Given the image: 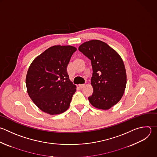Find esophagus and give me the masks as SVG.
I'll return each instance as SVG.
<instances>
[{"instance_id": "esophagus-1", "label": "esophagus", "mask_w": 157, "mask_h": 157, "mask_svg": "<svg viewBox=\"0 0 157 157\" xmlns=\"http://www.w3.org/2000/svg\"><path fill=\"white\" fill-rule=\"evenodd\" d=\"M85 84H79V87L81 88V89H82V88H84V87H85Z\"/></svg>"}]
</instances>
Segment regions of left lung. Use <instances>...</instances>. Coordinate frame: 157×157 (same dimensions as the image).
Masks as SVG:
<instances>
[{
  "label": "left lung",
  "mask_w": 157,
  "mask_h": 157,
  "mask_svg": "<svg viewBox=\"0 0 157 157\" xmlns=\"http://www.w3.org/2000/svg\"><path fill=\"white\" fill-rule=\"evenodd\" d=\"M79 50L91 60L93 93L88 97L94 107L109 110L121 100L126 86L124 62L118 52L100 40L82 43Z\"/></svg>",
  "instance_id": "left-lung-1"
}]
</instances>
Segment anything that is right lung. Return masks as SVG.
I'll return each mask as SVG.
<instances>
[{
  "instance_id": "add662e5",
  "label": "right lung",
  "mask_w": 157,
  "mask_h": 157,
  "mask_svg": "<svg viewBox=\"0 0 157 157\" xmlns=\"http://www.w3.org/2000/svg\"><path fill=\"white\" fill-rule=\"evenodd\" d=\"M76 50L71 45H54L30 65L26 77L27 92L42 112L55 115L69 108L76 86L69 79L67 68Z\"/></svg>"
}]
</instances>
